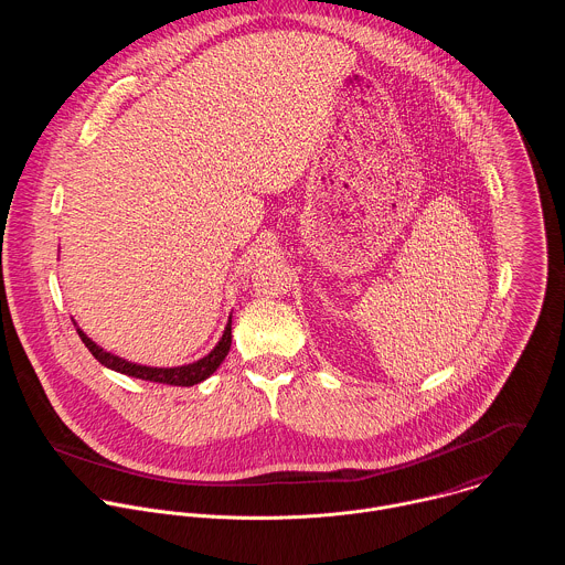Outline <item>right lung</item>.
<instances>
[{
    "label": "right lung",
    "instance_id": "right-lung-1",
    "mask_svg": "<svg viewBox=\"0 0 565 565\" xmlns=\"http://www.w3.org/2000/svg\"><path fill=\"white\" fill-rule=\"evenodd\" d=\"M73 327L79 335V340L85 342V347L89 349V353L107 369L116 371V373H122V375H131V377H138V380H145V382H156V384H170V386H194L203 380H207L225 360L227 351H230V344H232V315L227 317V324H225V331L223 335L218 338L216 347L203 355L201 360L196 362H190V364H183V366H147V364H138V362H129L116 353H109L105 351L103 347H98L83 329L77 327V321L71 317Z\"/></svg>",
    "mask_w": 565,
    "mask_h": 565
}]
</instances>
